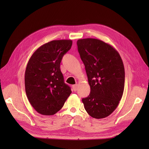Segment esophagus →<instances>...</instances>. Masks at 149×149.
<instances>
[{
	"instance_id": "1",
	"label": "esophagus",
	"mask_w": 149,
	"mask_h": 149,
	"mask_svg": "<svg viewBox=\"0 0 149 149\" xmlns=\"http://www.w3.org/2000/svg\"><path fill=\"white\" fill-rule=\"evenodd\" d=\"M73 89L74 90V91H76V90H77V84L73 85Z\"/></svg>"
}]
</instances>
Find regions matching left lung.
Listing matches in <instances>:
<instances>
[{
	"label": "left lung",
	"mask_w": 149,
	"mask_h": 149,
	"mask_svg": "<svg viewBox=\"0 0 149 149\" xmlns=\"http://www.w3.org/2000/svg\"><path fill=\"white\" fill-rule=\"evenodd\" d=\"M77 45L91 88L89 95L82 100L84 109L93 118H106L116 109L123 94V60L113 47L100 40L79 39Z\"/></svg>",
	"instance_id": "obj_1"
}]
</instances>
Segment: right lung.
I'll list each match as a JSON object with an SVG mask.
<instances>
[{"mask_svg":"<svg viewBox=\"0 0 149 149\" xmlns=\"http://www.w3.org/2000/svg\"><path fill=\"white\" fill-rule=\"evenodd\" d=\"M72 43L71 40H53L39 47L30 58L25 73V92L39 114H56L71 93L64 82L60 63Z\"/></svg>","mask_w":149,"mask_h":149,"instance_id":"right-lung-1","label":"right lung"}]
</instances>
